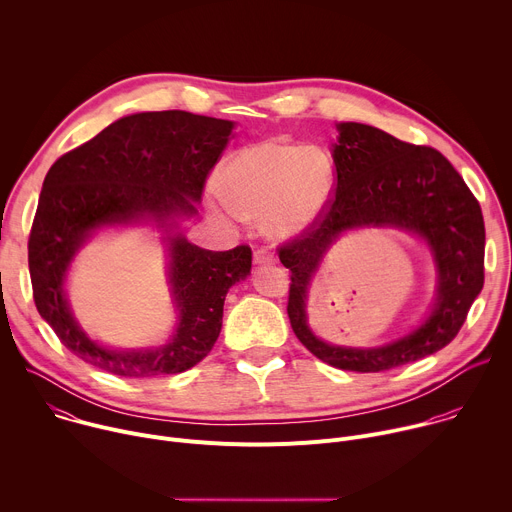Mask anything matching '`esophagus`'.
<instances>
[{"instance_id": "obj_1", "label": "esophagus", "mask_w": 512, "mask_h": 512, "mask_svg": "<svg viewBox=\"0 0 512 512\" xmlns=\"http://www.w3.org/2000/svg\"><path fill=\"white\" fill-rule=\"evenodd\" d=\"M253 261L261 265V263H271V261H275V257H273V253H271L269 249L261 247V249H257V251L253 253Z\"/></svg>"}]
</instances>
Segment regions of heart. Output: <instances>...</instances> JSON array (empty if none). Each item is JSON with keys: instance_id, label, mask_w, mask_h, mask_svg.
<instances>
[{"instance_id": "heart-1", "label": "heart", "mask_w": 512, "mask_h": 512, "mask_svg": "<svg viewBox=\"0 0 512 512\" xmlns=\"http://www.w3.org/2000/svg\"><path fill=\"white\" fill-rule=\"evenodd\" d=\"M229 200L221 208L231 216L263 214L273 235L308 227L330 188V164L322 152L298 145L261 141L237 152L223 172Z\"/></svg>"}]
</instances>
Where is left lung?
Returning <instances> with one entry per match:
<instances>
[{
  "instance_id": "obj_1",
  "label": "left lung",
  "mask_w": 512,
  "mask_h": 512,
  "mask_svg": "<svg viewBox=\"0 0 512 512\" xmlns=\"http://www.w3.org/2000/svg\"><path fill=\"white\" fill-rule=\"evenodd\" d=\"M334 143V186L314 221L277 247L291 271L287 316L298 340L342 371L379 373L448 346L484 285V218L456 168L429 145L401 141L377 127L340 123ZM393 224L432 247L441 283L430 318L411 335L379 349H344L320 341L307 326L309 279L332 240L346 228Z\"/></svg>"
}]
</instances>
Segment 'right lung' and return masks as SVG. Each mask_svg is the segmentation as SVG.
I'll use <instances>...</instances> for the list:
<instances>
[{
  "label": "right lung",
  "mask_w": 512,
  "mask_h": 512,
  "mask_svg": "<svg viewBox=\"0 0 512 512\" xmlns=\"http://www.w3.org/2000/svg\"><path fill=\"white\" fill-rule=\"evenodd\" d=\"M233 121L186 111L123 117L48 170L28 239L32 296L58 340L85 362L119 377H162L192 369L223 326L227 291L251 271V247L206 251L184 237L170 243L178 330L164 348L117 352L87 338L64 298L66 267L91 231L154 216H190L221 160Z\"/></svg>",
  "instance_id": "obj_1"
}]
</instances>
